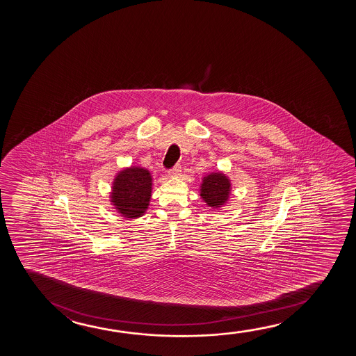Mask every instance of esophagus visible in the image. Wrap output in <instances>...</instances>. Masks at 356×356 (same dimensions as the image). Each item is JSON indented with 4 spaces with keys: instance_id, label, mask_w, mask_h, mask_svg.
I'll use <instances>...</instances> for the list:
<instances>
[{
    "instance_id": "34e87169",
    "label": "esophagus",
    "mask_w": 356,
    "mask_h": 356,
    "mask_svg": "<svg viewBox=\"0 0 356 356\" xmlns=\"http://www.w3.org/2000/svg\"><path fill=\"white\" fill-rule=\"evenodd\" d=\"M181 174V166L175 165L170 171H169V176L171 177H176V176H179Z\"/></svg>"
}]
</instances>
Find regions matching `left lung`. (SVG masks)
<instances>
[{"label": "left lung", "instance_id": "left-lung-1", "mask_svg": "<svg viewBox=\"0 0 356 356\" xmlns=\"http://www.w3.org/2000/svg\"><path fill=\"white\" fill-rule=\"evenodd\" d=\"M232 184L222 171H213L203 176L200 186V198L213 209L222 208L229 200Z\"/></svg>", "mask_w": 356, "mask_h": 356}]
</instances>
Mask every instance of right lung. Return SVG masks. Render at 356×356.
Instances as JSON below:
<instances>
[{
    "label": "right lung",
    "mask_w": 356,
    "mask_h": 356,
    "mask_svg": "<svg viewBox=\"0 0 356 356\" xmlns=\"http://www.w3.org/2000/svg\"><path fill=\"white\" fill-rule=\"evenodd\" d=\"M153 177L151 171L131 165L118 171L109 192V202L125 219H138L146 214L151 202Z\"/></svg>",
    "instance_id": "1"
}]
</instances>
